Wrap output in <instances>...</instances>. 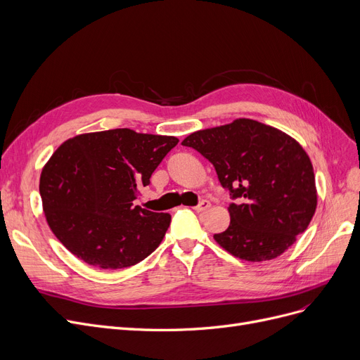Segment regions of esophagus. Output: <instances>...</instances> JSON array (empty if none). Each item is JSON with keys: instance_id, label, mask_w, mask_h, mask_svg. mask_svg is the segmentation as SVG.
Here are the masks:
<instances>
[{"instance_id": "34e87169", "label": "esophagus", "mask_w": 360, "mask_h": 360, "mask_svg": "<svg viewBox=\"0 0 360 360\" xmlns=\"http://www.w3.org/2000/svg\"><path fill=\"white\" fill-rule=\"evenodd\" d=\"M210 207H211V203L208 200H200V203L198 205V207H195L193 210L198 211V212H203V211L210 210Z\"/></svg>"}]
</instances>
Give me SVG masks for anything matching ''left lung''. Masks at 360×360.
<instances>
[{
	"label": "left lung",
	"instance_id": "left-lung-1",
	"mask_svg": "<svg viewBox=\"0 0 360 360\" xmlns=\"http://www.w3.org/2000/svg\"><path fill=\"white\" fill-rule=\"evenodd\" d=\"M215 167L219 183L240 198L229 207L230 226L215 242L238 259L278 258L297 240L316 211L314 167L287 133L250 118L198 130L181 142Z\"/></svg>",
	"mask_w": 360,
	"mask_h": 360
}]
</instances>
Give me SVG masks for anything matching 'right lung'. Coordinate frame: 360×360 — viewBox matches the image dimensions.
<instances>
[{
	"label": "right lung",
	"mask_w": 360,
	"mask_h": 360,
	"mask_svg": "<svg viewBox=\"0 0 360 360\" xmlns=\"http://www.w3.org/2000/svg\"><path fill=\"white\" fill-rule=\"evenodd\" d=\"M177 143L174 136L130 129L67 139L44 165L39 180L51 231L92 266L118 269L145 259L162 242L171 215L133 200Z\"/></svg>",
	"instance_id": "add662e5"
}]
</instances>
